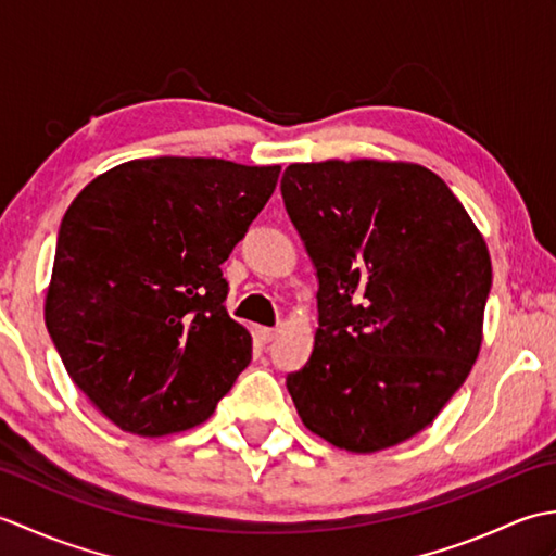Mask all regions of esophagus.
Returning <instances> with one entry per match:
<instances>
[{"instance_id": "esophagus-1", "label": "esophagus", "mask_w": 556, "mask_h": 556, "mask_svg": "<svg viewBox=\"0 0 556 556\" xmlns=\"http://www.w3.org/2000/svg\"><path fill=\"white\" fill-rule=\"evenodd\" d=\"M255 339L260 341V344H269V341L277 339V332H275V329H267V327H257Z\"/></svg>"}]
</instances>
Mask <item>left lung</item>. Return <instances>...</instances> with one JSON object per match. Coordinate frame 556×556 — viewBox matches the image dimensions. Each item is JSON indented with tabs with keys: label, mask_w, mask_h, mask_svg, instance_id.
I'll use <instances>...</instances> for the list:
<instances>
[{
	"label": "left lung",
	"mask_w": 556,
	"mask_h": 556,
	"mask_svg": "<svg viewBox=\"0 0 556 556\" xmlns=\"http://www.w3.org/2000/svg\"><path fill=\"white\" fill-rule=\"evenodd\" d=\"M281 195L320 279L315 346L287 389L351 454L410 440L466 382L492 287L488 243L420 164H289Z\"/></svg>",
	"instance_id": "8db88e82"
}]
</instances>
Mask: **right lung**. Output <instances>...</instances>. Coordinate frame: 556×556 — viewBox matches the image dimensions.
<instances>
[{"label":"right lung","instance_id":"obj_1","mask_svg":"<svg viewBox=\"0 0 556 556\" xmlns=\"http://www.w3.org/2000/svg\"><path fill=\"white\" fill-rule=\"evenodd\" d=\"M281 167L207 157L116 164L59 227L45 325L71 380L124 432L205 422L251 363L219 265L275 193Z\"/></svg>","mask_w":556,"mask_h":556}]
</instances>
